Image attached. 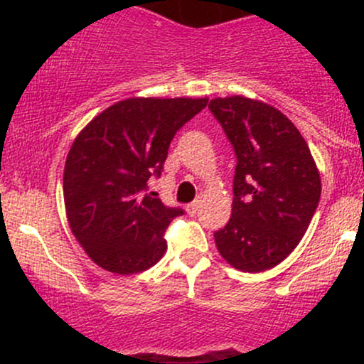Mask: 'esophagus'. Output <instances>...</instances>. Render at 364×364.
<instances>
[{"label": "esophagus", "mask_w": 364, "mask_h": 364, "mask_svg": "<svg viewBox=\"0 0 364 364\" xmlns=\"http://www.w3.org/2000/svg\"><path fill=\"white\" fill-rule=\"evenodd\" d=\"M198 208H200V200H195V202H191L190 205L186 207V210H188V214H190V215H196Z\"/></svg>", "instance_id": "1"}]
</instances>
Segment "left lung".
Instances as JSON below:
<instances>
[{
	"mask_svg": "<svg viewBox=\"0 0 364 364\" xmlns=\"http://www.w3.org/2000/svg\"><path fill=\"white\" fill-rule=\"evenodd\" d=\"M208 109L236 154L232 212L214 232L219 253L243 272L279 265L299 243L320 202L306 141L281 111L253 99H212Z\"/></svg>",
	"mask_w": 364,
	"mask_h": 364,
	"instance_id": "8db88e82",
	"label": "left lung"
}]
</instances>
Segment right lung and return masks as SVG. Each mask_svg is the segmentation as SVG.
Instances as JSON below:
<instances>
[{
  "mask_svg": "<svg viewBox=\"0 0 364 364\" xmlns=\"http://www.w3.org/2000/svg\"><path fill=\"white\" fill-rule=\"evenodd\" d=\"M208 99L116 102L82 129L63 174L66 217L85 253L112 274L128 275L161 260L164 232L183 208L147 193L164 169L171 140Z\"/></svg>",
  "mask_w": 364,
  "mask_h": 364,
  "instance_id": "1",
  "label": "right lung"
}]
</instances>
